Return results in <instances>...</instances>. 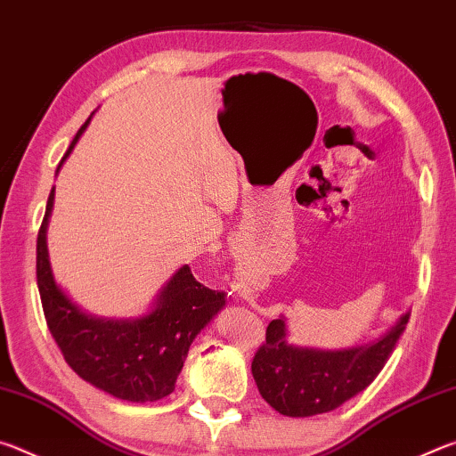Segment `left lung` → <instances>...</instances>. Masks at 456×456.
Segmentation results:
<instances>
[{"label": "left lung", "mask_w": 456, "mask_h": 456, "mask_svg": "<svg viewBox=\"0 0 456 456\" xmlns=\"http://www.w3.org/2000/svg\"><path fill=\"white\" fill-rule=\"evenodd\" d=\"M408 320L411 310L370 342L322 350L289 344L288 323L280 315L267 326L265 344L251 362L259 395L277 412L293 419L334 411L360 395L380 374Z\"/></svg>", "instance_id": "1"}]
</instances>
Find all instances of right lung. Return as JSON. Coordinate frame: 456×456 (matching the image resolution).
Listing matches in <instances>:
<instances>
[{"label":"right lung","mask_w":456,"mask_h":456,"mask_svg":"<svg viewBox=\"0 0 456 456\" xmlns=\"http://www.w3.org/2000/svg\"><path fill=\"white\" fill-rule=\"evenodd\" d=\"M92 118V117H90ZM90 118L76 133L56 168L70 157ZM52 187L37 233V289L45 322L64 360L82 380L128 403H154L171 395L184 358L200 330L227 304L225 291L199 283L189 265L176 269L149 310L136 318H102L84 312L53 280L48 253V223L53 209Z\"/></svg>","instance_id":"right-lung-1"}]
</instances>
